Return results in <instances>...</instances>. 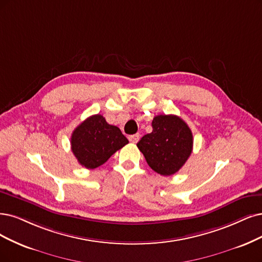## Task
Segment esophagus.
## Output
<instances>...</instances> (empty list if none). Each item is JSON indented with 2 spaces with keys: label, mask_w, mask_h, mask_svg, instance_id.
Returning <instances> with one entry per match:
<instances>
[{
  "label": "esophagus",
  "mask_w": 262,
  "mask_h": 262,
  "mask_svg": "<svg viewBox=\"0 0 262 262\" xmlns=\"http://www.w3.org/2000/svg\"><path fill=\"white\" fill-rule=\"evenodd\" d=\"M139 138H140V135H139V134L130 135V136L128 137L129 141H130V142H133V143H137V142H138V140H139Z\"/></svg>",
  "instance_id": "1"
}]
</instances>
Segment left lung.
I'll return each instance as SVG.
<instances>
[{
    "label": "left lung",
    "instance_id": "obj_1",
    "mask_svg": "<svg viewBox=\"0 0 262 262\" xmlns=\"http://www.w3.org/2000/svg\"><path fill=\"white\" fill-rule=\"evenodd\" d=\"M153 130L137 143L148 165L160 175L177 172L192 153L193 136L188 124L173 114H160L152 121Z\"/></svg>",
    "mask_w": 262,
    "mask_h": 262
}]
</instances>
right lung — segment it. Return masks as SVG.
<instances>
[{"label": "right lung", "instance_id": "add662e5", "mask_svg": "<svg viewBox=\"0 0 262 262\" xmlns=\"http://www.w3.org/2000/svg\"><path fill=\"white\" fill-rule=\"evenodd\" d=\"M128 143L119 127L106 123L100 114L83 121L73 130L71 150L82 166L94 169L102 165L112 154Z\"/></svg>", "mask_w": 262, "mask_h": 262}]
</instances>
